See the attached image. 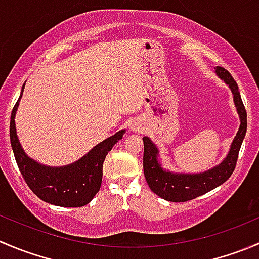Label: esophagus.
<instances>
[{
  "label": "esophagus",
  "instance_id": "1",
  "mask_svg": "<svg viewBox=\"0 0 259 259\" xmlns=\"http://www.w3.org/2000/svg\"><path fill=\"white\" fill-rule=\"evenodd\" d=\"M130 129H132V132L139 133V132H142V125H140L139 122H133L132 126H130Z\"/></svg>",
  "mask_w": 259,
  "mask_h": 259
}]
</instances>
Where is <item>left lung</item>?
Returning a JSON list of instances; mask_svg holds the SVG:
<instances>
[{"instance_id": "left-lung-1", "label": "left lung", "mask_w": 259, "mask_h": 259, "mask_svg": "<svg viewBox=\"0 0 259 259\" xmlns=\"http://www.w3.org/2000/svg\"><path fill=\"white\" fill-rule=\"evenodd\" d=\"M215 73L232 91L233 101L240 120L239 129L230 144L229 152L219 164L199 173L172 172L162 167L159 160V149L152 142V139L148 137L143 138L144 143L143 168H144L145 180L150 190L167 201L185 202L214 190L232 176L237 164L238 153L247 133V111L243 105L237 82L234 81L232 74L222 67H218Z\"/></svg>"}]
</instances>
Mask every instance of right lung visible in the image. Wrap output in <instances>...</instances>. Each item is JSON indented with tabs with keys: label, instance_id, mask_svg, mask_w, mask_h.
Segmentation results:
<instances>
[{
	"label": "right lung",
	"instance_id": "right-lung-1",
	"mask_svg": "<svg viewBox=\"0 0 259 259\" xmlns=\"http://www.w3.org/2000/svg\"><path fill=\"white\" fill-rule=\"evenodd\" d=\"M24 87L25 84L11 112L10 139L15 159L25 182L39 199L48 204L62 207L84 206L94 199L101 187L102 164L107 153L120 139H122L126 130H119L107 139L102 140L83 157L71 164L60 167L41 164L25 153L17 137L15 116Z\"/></svg>",
	"mask_w": 259,
	"mask_h": 259
}]
</instances>
